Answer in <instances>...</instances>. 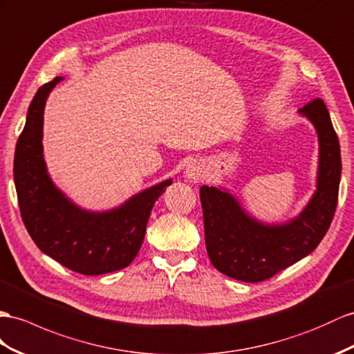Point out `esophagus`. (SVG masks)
I'll use <instances>...</instances> for the list:
<instances>
[{
	"label": "esophagus",
	"instance_id": "34e87169",
	"mask_svg": "<svg viewBox=\"0 0 354 354\" xmlns=\"http://www.w3.org/2000/svg\"><path fill=\"white\" fill-rule=\"evenodd\" d=\"M203 174H205L203 167H202L201 165H197V162H193V165H189V166L187 167V171H185L187 178L192 179V180L201 179V178L203 176Z\"/></svg>",
	"mask_w": 354,
	"mask_h": 354
}]
</instances>
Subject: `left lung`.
<instances>
[{"instance_id": "1", "label": "left lung", "mask_w": 354, "mask_h": 354, "mask_svg": "<svg viewBox=\"0 0 354 354\" xmlns=\"http://www.w3.org/2000/svg\"><path fill=\"white\" fill-rule=\"evenodd\" d=\"M320 142L317 192L301 215L287 224L265 225L241 209L229 193L201 188L207 256L221 274L245 283H259L313 252L324 238L338 203L341 151L338 136L322 98L301 111Z\"/></svg>"}]
</instances>
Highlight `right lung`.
Instances as JSON below:
<instances>
[{"label":"right lung","instance_id":"1","mask_svg":"<svg viewBox=\"0 0 354 354\" xmlns=\"http://www.w3.org/2000/svg\"><path fill=\"white\" fill-rule=\"evenodd\" d=\"M55 77L39 88L15 152V185L22 221L44 254L82 275L129 266L142 247L153 203L171 179L133 196L107 212H86L52 184L43 160V111Z\"/></svg>","mask_w":354,"mask_h":354}]
</instances>
